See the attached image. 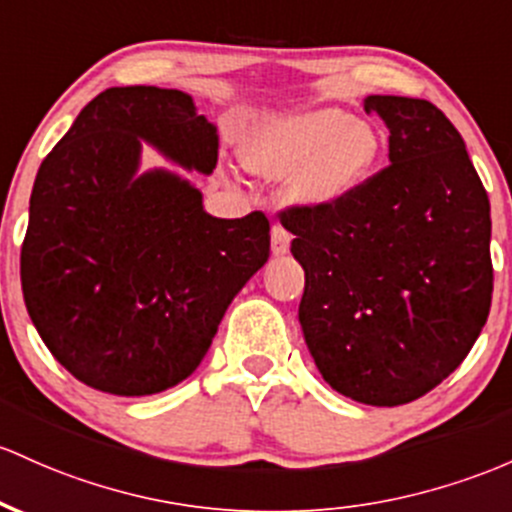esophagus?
<instances>
[{
    "mask_svg": "<svg viewBox=\"0 0 512 512\" xmlns=\"http://www.w3.org/2000/svg\"><path fill=\"white\" fill-rule=\"evenodd\" d=\"M289 245H291L289 230H286L284 226H279V223H274L272 226V252L274 255H286V252H289Z\"/></svg>",
    "mask_w": 512,
    "mask_h": 512,
    "instance_id": "esophagus-1",
    "label": "esophagus"
}]
</instances>
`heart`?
Listing matches in <instances>:
<instances>
[{
	"instance_id": "b5f03b06",
	"label": "heart",
	"mask_w": 512,
	"mask_h": 512,
	"mask_svg": "<svg viewBox=\"0 0 512 512\" xmlns=\"http://www.w3.org/2000/svg\"><path fill=\"white\" fill-rule=\"evenodd\" d=\"M379 140L345 111L318 109L257 126L243 140V165L257 177L291 179V199L330 209L372 170Z\"/></svg>"
}]
</instances>
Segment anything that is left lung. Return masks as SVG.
<instances>
[{
  "mask_svg": "<svg viewBox=\"0 0 512 512\" xmlns=\"http://www.w3.org/2000/svg\"><path fill=\"white\" fill-rule=\"evenodd\" d=\"M389 167L330 209L279 213L306 272L299 320L342 396L401 406L447 379L491 311V204L452 121L425 99L372 94Z\"/></svg>",
  "mask_w": 512,
  "mask_h": 512,
  "instance_id": "left-lung-1",
  "label": "left lung"
}]
</instances>
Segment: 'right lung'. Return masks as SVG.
<instances>
[{"instance_id": "1", "label": "right lung", "mask_w": 512, "mask_h": 512, "mask_svg": "<svg viewBox=\"0 0 512 512\" xmlns=\"http://www.w3.org/2000/svg\"><path fill=\"white\" fill-rule=\"evenodd\" d=\"M140 140L184 170L218 162L216 126L189 94L106 89L38 167L21 245L26 311L50 355L116 396L187 379L269 257L265 213L211 216L179 174L138 172Z\"/></svg>"}]
</instances>
